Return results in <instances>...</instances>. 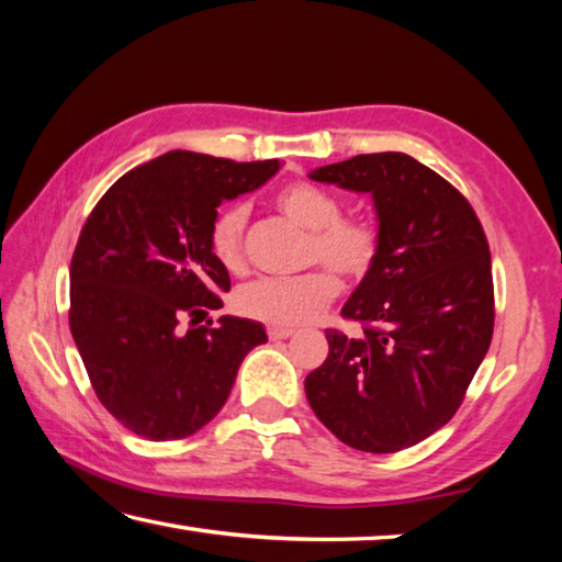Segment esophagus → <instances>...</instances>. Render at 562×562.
<instances>
[{
	"mask_svg": "<svg viewBox=\"0 0 562 562\" xmlns=\"http://www.w3.org/2000/svg\"><path fill=\"white\" fill-rule=\"evenodd\" d=\"M292 335H294L292 327H268V337H270L272 341L288 339V337H292Z\"/></svg>",
	"mask_w": 562,
	"mask_h": 562,
	"instance_id": "1",
	"label": "esophagus"
}]
</instances>
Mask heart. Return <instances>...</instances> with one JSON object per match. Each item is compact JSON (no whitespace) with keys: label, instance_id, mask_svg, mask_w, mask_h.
I'll use <instances>...</instances> for the list:
<instances>
[{"label":"heart","instance_id":"b5f03b06","mask_svg":"<svg viewBox=\"0 0 562 562\" xmlns=\"http://www.w3.org/2000/svg\"><path fill=\"white\" fill-rule=\"evenodd\" d=\"M274 205L284 217L310 231L307 262L322 265L294 278H260L245 284L237 292V307L265 325L297 327L335 302L339 294L336 271L349 282L364 280L372 272L382 250V233L364 215H341V201L335 193L304 180L280 188ZM245 231L247 211L240 203L221 207L207 225V250L227 272L245 268Z\"/></svg>","mask_w":562,"mask_h":562}]
</instances>
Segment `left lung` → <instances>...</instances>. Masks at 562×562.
<instances>
[{"label":"left lung","mask_w":562,"mask_h":562,"mask_svg":"<svg viewBox=\"0 0 562 562\" xmlns=\"http://www.w3.org/2000/svg\"><path fill=\"white\" fill-rule=\"evenodd\" d=\"M319 183L372 193L382 250L304 379L312 412L357 451L394 453L459 412L491 347L496 300L488 240L459 188L396 150L317 168Z\"/></svg>","instance_id":"left-lung-1"}]
</instances>
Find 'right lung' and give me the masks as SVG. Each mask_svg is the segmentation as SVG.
Listing matches in <instances>:
<instances>
[{
	"mask_svg": "<svg viewBox=\"0 0 562 562\" xmlns=\"http://www.w3.org/2000/svg\"><path fill=\"white\" fill-rule=\"evenodd\" d=\"M278 168V158L235 164L170 150L121 176L83 223L69 327L99 402L128 431L173 441L203 429L247 351L268 341L250 319L195 325L231 290V274L207 250L215 207Z\"/></svg>",
	"mask_w": 562,
	"mask_h": 562,
	"instance_id": "right-lung-1",
	"label": "right lung"
}]
</instances>
